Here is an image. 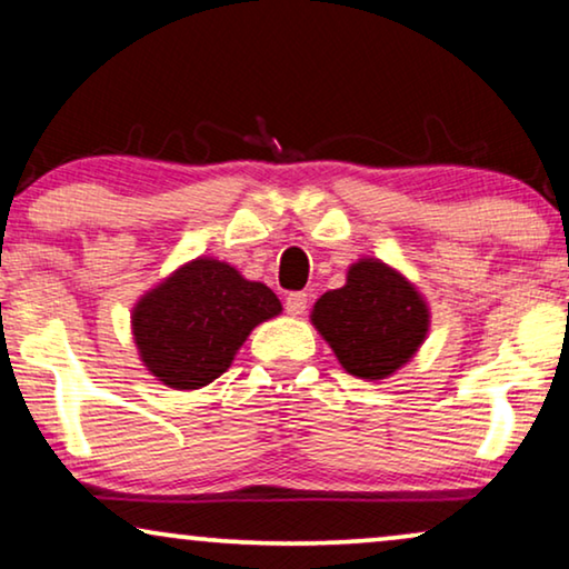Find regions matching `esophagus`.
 Here are the masks:
<instances>
[{"instance_id":"esophagus-1","label":"esophagus","mask_w":569,"mask_h":569,"mask_svg":"<svg viewBox=\"0 0 569 569\" xmlns=\"http://www.w3.org/2000/svg\"><path fill=\"white\" fill-rule=\"evenodd\" d=\"M284 308L290 316H302L308 308V295L306 292H290L284 298Z\"/></svg>"}]
</instances>
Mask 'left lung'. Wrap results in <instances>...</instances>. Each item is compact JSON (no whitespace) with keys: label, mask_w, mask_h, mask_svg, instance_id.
I'll return each instance as SVG.
<instances>
[{"label":"left lung","mask_w":569,"mask_h":569,"mask_svg":"<svg viewBox=\"0 0 569 569\" xmlns=\"http://www.w3.org/2000/svg\"><path fill=\"white\" fill-rule=\"evenodd\" d=\"M310 323L349 376L383 380L425 345L430 306L399 269L360 259L347 269L345 287L316 300Z\"/></svg>","instance_id":"left-lung-1"}]
</instances>
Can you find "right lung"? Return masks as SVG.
<instances>
[{"mask_svg": "<svg viewBox=\"0 0 569 569\" xmlns=\"http://www.w3.org/2000/svg\"><path fill=\"white\" fill-rule=\"evenodd\" d=\"M282 313L267 284L228 261L199 256L147 290L131 308L139 360L154 380L193 391L220 378L256 326Z\"/></svg>", "mask_w": 569, "mask_h": 569, "instance_id": "obj_1", "label": "right lung"}]
</instances>
